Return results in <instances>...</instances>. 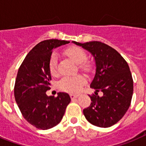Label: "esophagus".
<instances>
[{
	"mask_svg": "<svg viewBox=\"0 0 146 146\" xmlns=\"http://www.w3.org/2000/svg\"><path fill=\"white\" fill-rule=\"evenodd\" d=\"M70 96V98H72V99H73V98H77L78 96H79L78 95H76V94H73V93H71Z\"/></svg>",
	"mask_w": 146,
	"mask_h": 146,
	"instance_id": "34e87169",
	"label": "esophagus"
}]
</instances>
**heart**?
<instances>
[{
  "label": "heart",
  "mask_w": 146,
  "mask_h": 146,
  "mask_svg": "<svg viewBox=\"0 0 146 146\" xmlns=\"http://www.w3.org/2000/svg\"><path fill=\"white\" fill-rule=\"evenodd\" d=\"M64 54L73 60L76 64H79L80 70L85 72H90L92 65L86 61V52L82 48L77 46H70L64 50ZM49 71L51 75L54 76L57 73V57L56 54H52L49 60ZM86 83V79L83 76L77 75L71 76H64L58 82V88L66 92H77L81 87Z\"/></svg>",
  "instance_id": "heart-1"
}]
</instances>
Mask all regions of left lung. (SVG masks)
I'll return each instance as SVG.
<instances>
[{
  "label": "left lung",
  "mask_w": 146,
  "mask_h": 146,
  "mask_svg": "<svg viewBox=\"0 0 146 146\" xmlns=\"http://www.w3.org/2000/svg\"><path fill=\"white\" fill-rule=\"evenodd\" d=\"M92 53L96 64V76L90 87L96 95L89 96L91 104L83 110L86 120L99 127L115 124L124 116L131 103L133 80L129 65L119 53L101 42H73ZM101 91L103 96L99 97Z\"/></svg>",
  "instance_id": "obj_1"
}]
</instances>
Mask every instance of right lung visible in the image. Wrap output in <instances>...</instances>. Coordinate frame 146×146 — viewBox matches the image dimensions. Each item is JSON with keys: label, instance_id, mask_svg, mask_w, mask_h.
<instances>
[{"label": "right lung", "instance_id": "add662e5", "mask_svg": "<svg viewBox=\"0 0 146 146\" xmlns=\"http://www.w3.org/2000/svg\"><path fill=\"white\" fill-rule=\"evenodd\" d=\"M70 42L44 40L36 44L19 66L14 86V96L25 120L37 129H48L63 118L70 97L60 92L57 97L48 96L51 80L49 60L53 48Z\"/></svg>", "mask_w": 146, "mask_h": 146}]
</instances>
